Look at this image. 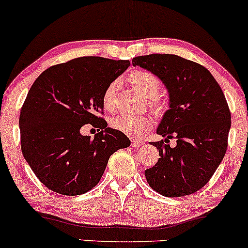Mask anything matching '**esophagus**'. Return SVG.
I'll use <instances>...</instances> for the list:
<instances>
[{
    "mask_svg": "<svg viewBox=\"0 0 248 248\" xmlns=\"http://www.w3.org/2000/svg\"><path fill=\"white\" fill-rule=\"evenodd\" d=\"M145 144V141L143 140H138V139H132L131 140V146L132 147H139V146H143Z\"/></svg>",
    "mask_w": 248,
    "mask_h": 248,
    "instance_id": "1",
    "label": "esophagus"
}]
</instances>
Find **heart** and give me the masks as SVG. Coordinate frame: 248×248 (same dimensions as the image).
<instances>
[{"instance_id":"b5f03b06","label":"heart","mask_w":248,"mask_h":248,"mask_svg":"<svg viewBox=\"0 0 248 248\" xmlns=\"http://www.w3.org/2000/svg\"><path fill=\"white\" fill-rule=\"evenodd\" d=\"M130 84L132 88L139 91L145 98H149V107L155 113V116H164L166 111V104L159 98H157V94L160 90V80L157 76L149 71L135 70L127 77ZM119 90V82L113 80L105 89L103 93V107L108 111H115L116 109V97ZM110 125L112 129L117 131L130 136V137L139 138L143 137L145 133L150 131L152 127V118L149 115L140 116H129V115H119L111 119Z\"/></svg>"}]
</instances>
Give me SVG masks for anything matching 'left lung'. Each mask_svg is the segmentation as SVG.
<instances>
[{
    "label": "left lung",
    "instance_id": "8db88e82",
    "mask_svg": "<svg viewBox=\"0 0 248 248\" xmlns=\"http://www.w3.org/2000/svg\"><path fill=\"white\" fill-rule=\"evenodd\" d=\"M133 66L151 71L169 91L170 109L151 143L160 158L145 170L149 185L161 196L183 197L197 192L213 176L227 150L231 112L220 85L200 64L170 54L132 60ZM177 139L171 148L169 139Z\"/></svg>",
    "mask_w": 248,
    "mask_h": 248
}]
</instances>
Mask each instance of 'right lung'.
<instances>
[{
	"instance_id": "obj_1",
	"label": "right lung",
	"mask_w": 248,
	"mask_h": 248,
	"mask_svg": "<svg viewBox=\"0 0 248 248\" xmlns=\"http://www.w3.org/2000/svg\"><path fill=\"white\" fill-rule=\"evenodd\" d=\"M130 61L85 56L50 66L30 88L19 115L21 149L36 177L51 191L79 196L98 184L110 155L130 145L108 127L103 93ZM85 124L101 131L91 140Z\"/></svg>"
}]
</instances>
